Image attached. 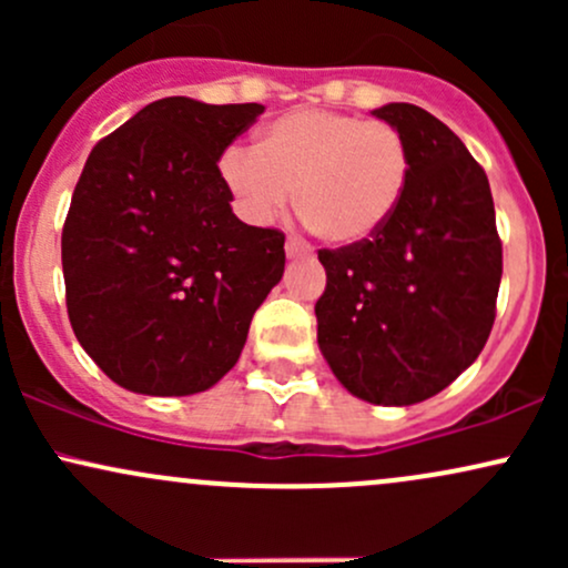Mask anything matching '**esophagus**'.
Wrapping results in <instances>:
<instances>
[{
    "mask_svg": "<svg viewBox=\"0 0 568 568\" xmlns=\"http://www.w3.org/2000/svg\"><path fill=\"white\" fill-rule=\"evenodd\" d=\"M285 253H288V258H298V256H310L312 247L304 243V240L298 237H288V243H285Z\"/></svg>",
    "mask_w": 568,
    "mask_h": 568,
    "instance_id": "obj_1",
    "label": "esophagus"
}]
</instances>
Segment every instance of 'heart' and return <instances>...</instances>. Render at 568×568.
<instances>
[{
    "instance_id": "obj_1",
    "label": "heart",
    "mask_w": 568,
    "mask_h": 568,
    "mask_svg": "<svg viewBox=\"0 0 568 568\" xmlns=\"http://www.w3.org/2000/svg\"><path fill=\"white\" fill-rule=\"evenodd\" d=\"M219 173L245 219L266 224L298 186V207L312 230L334 245H357L395 216L410 158L387 122L296 109L266 122L256 149H226Z\"/></svg>"
}]
</instances>
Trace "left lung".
Wrapping results in <instances>:
<instances>
[{
	"instance_id": "1",
	"label": "left lung",
	"mask_w": 568,
	"mask_h": 568,
	"mask_svg": "<svg viewBox=\"0 0 568 568\" xmlns=\"http://www.w3.org/2000/svg\"><path fill=\"white\" fill-rule=\"evenodd\" d=\"M371 114L406 141L408 186L379 234L317 253V344L347 393L374 406H414L484 349L501 243L488 179L459 135L414 103Z\"/></svg>"
}]
</instances>
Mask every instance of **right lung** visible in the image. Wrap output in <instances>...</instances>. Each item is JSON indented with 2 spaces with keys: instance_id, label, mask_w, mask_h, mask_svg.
<instances>
[{
  "instance_id": "obj_1",
  "label": "right lung",
  "mask_w": 568,
  "mask_h": 568,
  "mask_svg": "<svg viewBox=\"0 0 568 568\" xmlns=\"http://www.w3.org/2000/svg\"><path fill=\"white\" fill-rule=\"evenodd\" d=\"M262 103L160 98L95 143L61 237L69 321L130 393H205L237 363L285 237L232 213L224 149Z\"/></svg>"
}]
</instances>
